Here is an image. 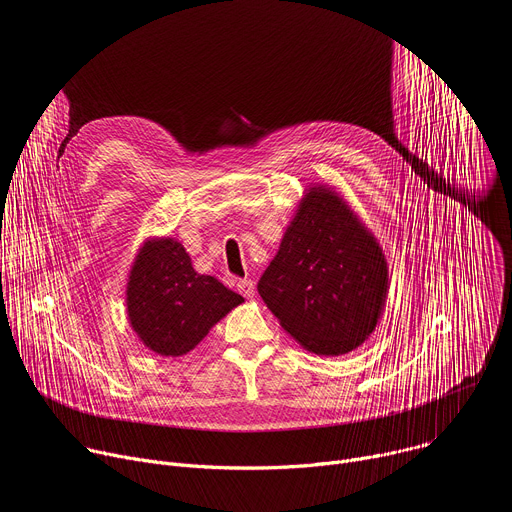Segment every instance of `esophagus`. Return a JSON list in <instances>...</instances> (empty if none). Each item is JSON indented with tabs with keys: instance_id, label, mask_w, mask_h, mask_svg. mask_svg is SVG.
Listing matches in <instances>:
<instances>
[{
	"instance_id": "obj_1",
	"label": "esophagus",
	"mask_w": 512,
	"mask_h": 512,
	"mask_svg": "<svg viewBox=\"0 0 512 512\" xmlns=\"http://www.w3.org/2000/svg\"><path fill=\"white\" fill-rule=\"evenodd\" d=\"M237 287H239V291H241L245 298H253L255 296V283L251 279H239Z\"/></svg>"
}]
</instances>
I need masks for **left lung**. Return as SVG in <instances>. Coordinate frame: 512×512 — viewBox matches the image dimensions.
<instances>
[{
    "mask_svg": "<svg viewBox=\"0 0 512 512\" xmlns=\"http://www.w3.org/2000/svg\"><path fill=\"white\" fill-rule=\"evenodd\" d=\"M387 263L373 235L330 190L314 188L257 283L285 332L316 354L367 338L387 298Z\"/></svg>",
    "mask_w": 512,
    "mask_h": 512,
    "instance_id": "obj_1",
    "label": "left lung"
}]
</instances>
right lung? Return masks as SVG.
I'll return each mask as SVG.
<instances>
[{"mask_svg": "<svg viewBox=\"0 0 512 512\" xmlns=\"http://www.w3.org/2000/svg\"><path fill=\"white\" fill-rule=\"evenodd\" d=\"M243 298L212 275L194 271L178 241H150L127 283V310L137 336L162 356L190 352Z\"/></svg>", "mask_w": 512, "mask_h": 512, "instance_id": "obj_1", "label": "right lung"}]
</instances>
